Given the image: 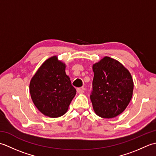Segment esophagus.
<instances>
[{
	"mask_svg": "<svg viewBox=\"0 0 156 156\" xmlns=\"http://www.w3.org/2000/svg\"><path fill=\"white\" fill-rule=\"evenodd\" d=\"M85 88L84 87H81V88H77V92L79 94H83L84 92Z\"/></svg>",
	"mask_w": 156,
	"mask_h": 156,
	"instance_id": "esophagus-1",
	"label": "esophagus"
}]
</instances>
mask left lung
<instances>
[{
  "mask_svg": "<svg viewBox=\"0 0 156 156\" xmlns=\"http://www.w3.org/2000/svg\"><path fill=\"white\" fill-rule=\"evenodd\" d=\"M92 69L90 100L94 111L102 118L117 117L125 110L133 96L134 84L130 72L108 56L92 65Z\"/></svg>",
  "mask_w": 156,
  "mask_h": 156,
  "instance_id": "obj_1",
  "label": "left lung"
}]
</instances>
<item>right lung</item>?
<instances>
[{
  "label": "right lung",
  "instance_id": "obj_1",
  "mask_svg": "<svg viewBox=\"0 0 156 156\" xmlns=\"http://www.w3.org/2000/svg\"><path fill=\"white\" fill-rule=\"evenodd\" d=\"M66 67L64 62L54 55L43 63L31 79L29 92L33 102L47 117L64 115L76 94L66 74Z\"/></svg>",
  "mask_w": 156,
  "mask_h": 156
}]
</instances>
